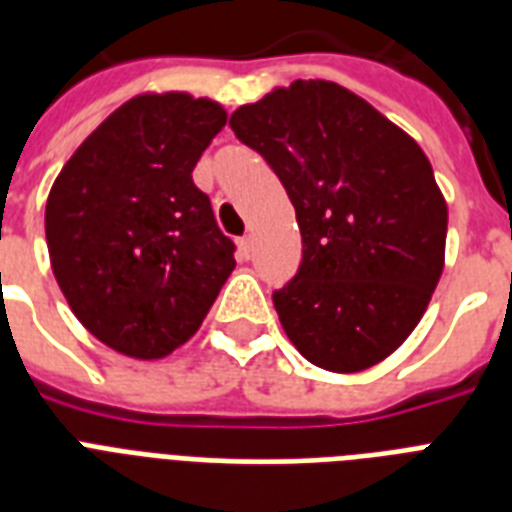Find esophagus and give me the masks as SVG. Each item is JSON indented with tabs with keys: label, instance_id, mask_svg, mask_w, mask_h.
Segmentation results:
<instances>
[{
	"label": "esophagus",
	"instance_id": "esophagus-1",
	"mask_svg": "<svg viewBox=\"0 0 512 512\" xmlns=\"http://www.w3.org/2000/svg\"><path fill=\"white\" fill-rule=\"evenodd\" d=\"M252 255V236H241L239 239V257L241 260H249Z\"/></svg>",
	"mask_w": 512,
	"mask_h": 512
}]
</instances>
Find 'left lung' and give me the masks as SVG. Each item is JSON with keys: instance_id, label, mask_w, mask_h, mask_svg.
Instances as JSON below:
<instances>
[{"instance_id": "left-lung-1", "label": "left lung", "mask_w": 512, "mask_h": 512, "mask_svg": "<svg viewBox=\"0 0 512 512\" xmlns=\"http://www.w3.org/2000/svg\"><path fill=\"white\" fill-rule=\"evenodd\" d=\"M231 130L295 204L303 263L273 292L289 340L329 372L390 356L444 271L446 201L428 156L364 98L324 79L241 106Z\"/></svg>"}]
</instances>
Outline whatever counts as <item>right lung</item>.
Wrapping results in <instances>:
<instances>
[{
    "label": "right lung",
    "mask_w": 512,
    "mask_h": 512,
    "mask_svg": "<svg viewBox=\"0 0 512 512\" xmlns=\"http://www.w3.org/2000/svg\"><path fill=\"white\" fill-rule=\"evenodd\" d=\"M225 119L215 100L138 95L76 148L52 185V273L76 319L124 356L151 361L180 348L236 265V244L191 177Z\"/></svg>",
    "instance_id": "right-lung-1"
}]
</instances>
